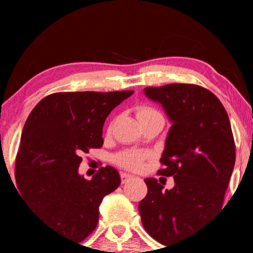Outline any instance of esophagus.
Returning a JSON list of instances; mask_svg holds the SVG:
<instances>
[{
  "mask_svg": "<svg viewBox=\"0 0 253 253\" xmlns=\"http://www.w3.org/2000/svg\"><path fill=\"white\" fill-rule=\"evenodd\" d=\"M121 182L122 183H126V182H128L129 180H132V178H133V176L132 175H129V174H126V172H121Z\"/></svg>",
  "mask_w": 253,
  "mask_h": 253,
  "instance_id": "34e87169",
  "label": "esophagus"
}]
</instances>
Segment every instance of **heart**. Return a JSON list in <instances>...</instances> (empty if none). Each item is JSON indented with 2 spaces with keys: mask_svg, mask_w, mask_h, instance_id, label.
<instances>
[{
  "mask_svg": "<svg viewBox=\"0 0 253 253\" xmlns=\"http://www.w3.org/2000/svg\"><path fill=\"white\" fill-rule=\"evenodd\" d=\"M154 116H162L159 111L155 110L154 108H150V106H139L137 109V117H138L139 121L145 119H149V117ZM148 155L141 152H124L120 153L116 157V163L122 168H126L129 170H141L144 164V160Z\"/></svg>",
  "mask_w": 253,
  "mask_h": 253,
  "instance_id": "1",
  "label": "heart"
}]
</instances>
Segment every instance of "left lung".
I'll return each instance as SVG.
<instances>
[{"label": "left lung", "instance_id": "8db88e82", "mask_svg": "<svg viewBox=\"0 0 253 253\" xmlns=\"http://www.w3.org/2000/svg\"><path fill=\"white\" fill-rule=\"evenodd\" d=\"M144 94L162 104L172 122L158 174L174 176L163 190L145 178L148 193L138 209L145 231L160 244L185 239L223 207L235 165V142L228 114L211 91L196 84L147 86Z\"/></svg>", "mask_w": 253, "mask_h": 253}]
</instances>
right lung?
Instances as JSON below:
<instances>
[{"mask_svg": "<svg viewBox=\"0 0 253 253\" xmlns=\"http://www.w3.org/2000/svg\"><path fill=\"white\" fill-rule=\"evenodd\" d=\"M132 94L133 90L50 94L25 121L16 158L18 190L46 225L75 241L93 233L101 201L121 182L111 167L100 168L91 180H85L78 174L81 155L103 145L106 117Z\"/></svg>", "mask_w": 253, "mask_h": 253, "instance_id": "1", "label": "right lung"}]
</instances>
